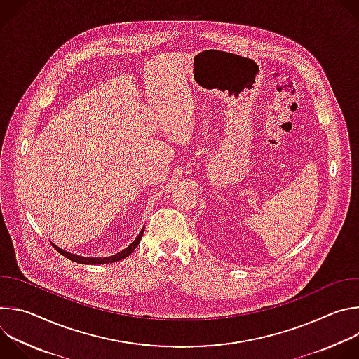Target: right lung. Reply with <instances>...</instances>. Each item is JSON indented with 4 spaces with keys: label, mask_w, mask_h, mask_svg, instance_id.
<instances>
[{
    "label": "right lung",
    "mask_w": 359,
    "mask_h": 359,
    "mask_svg": "<svg viewBox=\"0 0 359 359\" xmlns=\"http://www.w3.org/2000/svg\"><path fill=\"white\" fill-rule=\"evenodd\" d=\"M143 231H144V229H142V231L139 233V236L135 238V241L129 245V247H126L125 250H122L121 252H118V254H115V255H112V257H97V259H89V257H79V255H75V254H71V252H67V251H64V250H61L60 247H57L55 244H53L54 245V248L60 252V254H62L64 257H67L68 260H71V262H75V263H81V264H109V263H115V262H119V260H122V259H126L129 254H132V251L137 247V244L140 243V240H142V236H143Z\"/></svg>",
    "instance_id": "add662e5"
}]
</instances>
